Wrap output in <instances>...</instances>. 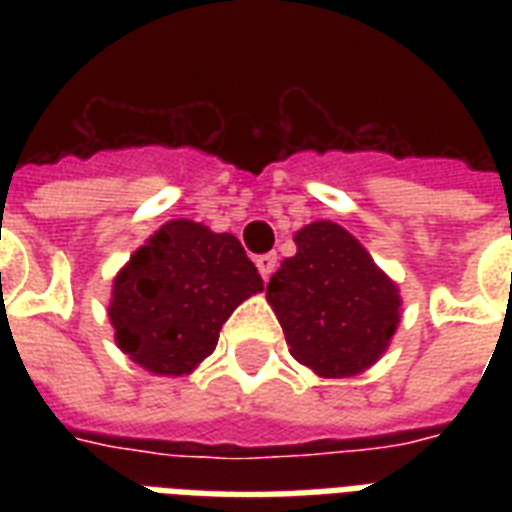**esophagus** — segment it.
Instances as JSON below:
<instances>
[{
    "mask_svg": "<svg viewBox=\"0 0 512 512\" xmlns=\"http://www.w3.org/2000/svg\"><path fill=\"white\" fill-rule=\"evenodd\" d=\"M276 260H279V257H276V252H268V255H260L255 260V265H257V271H260V276H263L265 281L271 279V273L276 271Z\"/></svg>",
    "mask_w": 512,
    "mask_h": 512,
    "instance_id": "obj_1",
    "label": "esophagus"
}]
</instances>
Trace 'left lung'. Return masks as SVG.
Listing matches in <instances>:
<instances>
[{
  "mask_svg": "<svg viewBox=\"0 0 512 512\" xmlns=\"http://www.w3.org/2000/svg\"><path fill=\"white\" fill-rule=\"evenodd\" d=\"M297 255L268 281L289 353L319 377H353L388 350L401 321L396 281L332 220L295 233Z\"/></svg>",
  "mask_w": 512,
  "mask_h": 512,
  "instance_id": "left-lung-1",
  "label": "left lung"
}]
</instances>
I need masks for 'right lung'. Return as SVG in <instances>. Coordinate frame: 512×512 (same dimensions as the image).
<instances>
[{
  "instance_id": "add662e5",
  "label": "right lung",
  "mask_w": 512,
  "mask_h": 512,
  "mask_svg": "<svg viewBox=\"0 0 512 512\" xmlns=\"http://www.w3.org/2000/svg\"><path fill=\"white\" fill-rule=\"evenodd\" d=\"M257 292L263 279L233 233L170 220L116 273L108 319L135 364L180 377L215 350L228 316Z\"/></svg>"
}]
</instances>
